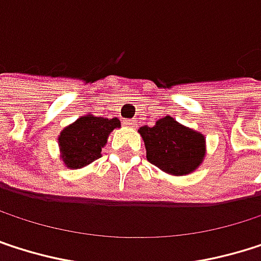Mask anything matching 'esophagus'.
<instances>
[{
  "label": "esophagus",
  "instance_id": "esophagus-1",
  "mask_svg": "<svg viewBox=\"0 0 261 261\" xmlns=\"http://www.w3.org/2000/svg\"><path fill=\"white\" fill-rule=\"evenodd\" d=\"M124 124H126L127 127H135V126H137V121H135L134 118H129V120H124Z\"/></svg>",
  "mask_w": 261,
  "mask_h": 261
}]
</instances>
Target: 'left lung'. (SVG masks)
Returning a JSON list of instances; mask_svg holds the SVG:
<instances>
[{
	"mask_svg": "<svg viewBox=\"0 0 261 261\" xmlns=\"http://www.w3.org/2000/svg\"><path fill=\"white\" fill-rule=\"evenodd\" d=\"M149 163L172 176H186L197 170L205 158L203 134L166 115L153 126L138 129Z\"/></svg>",
	"mask_w": 261,
	"mask_h": 261,
	"instance_id": "left-lung-1",
	"label": "left lung"
}]
</instances>
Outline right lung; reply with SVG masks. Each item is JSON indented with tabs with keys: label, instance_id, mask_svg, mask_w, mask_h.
Instances as JSON below:
<instances>
[{
	"label": "right lung",
	"instance_id": "add662e5",
	"mask_svg": "<svg viewBox=\"0 0 261 261\" xmlns=\"http://www.w3.org/2000/svg\"><path fill=\"white\" fill-rule=\"evenodd\" d=\"M120 126L117 117L103 118L86 114L64 127L58 137V144L65 167L77 170L98 160L109 134Z\"/></svg>",
	"mask_w": 261,
	"mask_h": 261
}]
</instances>
